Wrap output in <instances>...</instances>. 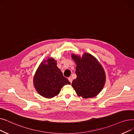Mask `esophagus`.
<instances>
[{
  "instance_id": "esophagus-1",
  "label": "esophagus",
  "mask_w": 134,
  "mask_h": 134,
  "mask_svg": "<svg viewBox=\"0 0 134 134\" xmlns=\"http://www.w3.org/2000/svg\"><path fill=\"white\" fill-rule=\"evenodd\" d=\"M68 80L69 81V82H70L71 83H72V79L71 77L68 78Z\"/></svg>"
}]
</instances>
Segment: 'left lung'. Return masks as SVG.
I'll return each instance as SVG.
<instances>
[{"label":"left lung","mask_w":134,"mask_h":134,"mask_svg":"<svg viewBox=\"0 0 134 134\" xmlns=\"http://www.w3.org/2000/svg\"><path fill=\"white\" fill-rule=\"evenodd\" d=\"M72 59L77 67V78L72 86L79 97L84 98L94 97L103 89L106 82V73L102 66L96 57L84 53L82 56L72 54Z\"/></svg>","instance_id":"8db88e82"}]
</instances>
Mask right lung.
<instances>
[{
	"mask_svg": "<svg viewBox=\"0 0 134 134\" xmlns=\"http://www.w3.org/2000/svg\"><path fill=\"white\" fill-rule=\"evenodd\" d=\"M70 84L53 57H48L40 63L33 78L35 89L39 95L47 98L57 96L64 85Z\"/></svg>",
	"mask_w": 134,
	"mask_h": 134,
	"instance_id": "add662e5",
	"label": "right lung"
}]
</instances>
